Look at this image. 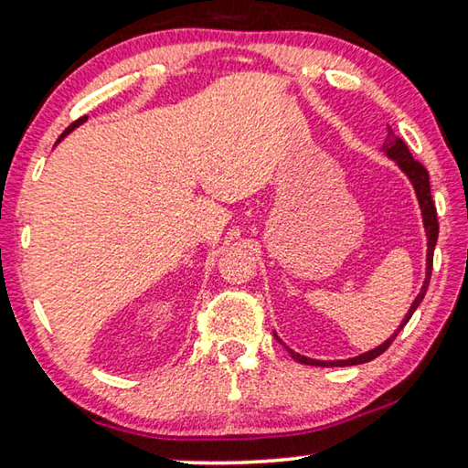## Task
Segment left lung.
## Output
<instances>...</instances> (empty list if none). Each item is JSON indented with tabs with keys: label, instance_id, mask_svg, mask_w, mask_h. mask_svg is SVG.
Segmentation results:
<instances>
[{
	"label": "left lung",
	"instance_id": "left-lung-1",
	"mask_svg": "<svg viewBox=\"0 0 468 468\" xmlns=\"http://www.w3.org/2000/svg\"><path fill=\"white\" fill-rule=\"evenodd\" d=\"M384 153L392 158V161L399 163V167L407 173L409 179L413 181V187L417 192V197H419V204H421V212H423V223H425V231H427V279L423 282L421 287V292H419L417 299L413 301V305H410L409 314L405 315V320H402V324L399 326V330L394 332V335L386 340L384 345H379L376 348H371V351L359 355V357H353V359H346V361H315V359H307L303 357V355H299L295 351H291V348H287L289 355L295 361L299 363H305V366H320V367H338V366H359V363H367L371 359H376L382 355L388 346L392 345V340L399 336V332L405 328V324L410 320V315L415 314V310L419 307V303H421L425 292H427V287H430V279H431V268H433V248H435V241H438V233H440V225H438V212H435V204L431 200V189H430V173H427V169L423 167L421 163L415 161L413 154H410L409 146L402 142L396 133L392 132L390 125H388V136L384 140V146H382Z\"/></svg>",
	"mask_w": 468,
	"mask_h": 468
}]
</instances>
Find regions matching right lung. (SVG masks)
Segmentation results:
<instances>
[{
	"label": "right lung",
	"mask_w": 468,
	"mask_h": 468,
	"mask_svg": "<svg viewBox=\"0 0 468 468\" xmlns=\"http://www.w3.org/2000/svg\"><path fill=\"white\" fill-rule=\"evenodd\" d=\"M84 120H86V115H84V117H80V120H76V122H74V123H72V125H69V128H68V130H66V132H63V136H66V133H68V132H72V130H74V128H76V125H80V123H82V122H84ZM63 136H61V138H63ZM61 138H59V140H61Z\"/></svg>",
	"instance_id": "1"
}]
</instances>
